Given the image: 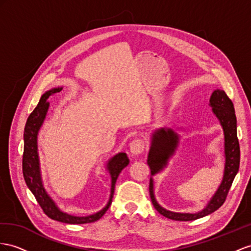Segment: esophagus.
Wrapping results in <instances>:
<instances>
[{
  "mask_svg": "<svg viewBox=\"0 0 251 251\" xmlns=\"http://www.w3.org/2000/svg\"><path fill=\"white\" fill-rule=\"evenodd\" d=\"M145 147H146L145 141L143 139L137 138L133 141H131L130 151H131V153H133V155H140V153H142L144 151Z\"/></svg>",
  "mask_w": 251,
  "mask_h": 251,
  "instance_id": "esophagus-1",
  "label": "esophagus"
}]
</instances>
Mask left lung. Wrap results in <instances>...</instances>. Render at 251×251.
Masks as SVG:
<instances>
[{"label": "left lung", "mask_w": 251, "mask_h": 251, "mask_svg": "<svg viewBox=\"0 0 251 251\" xmlns=\"http://www.w3.org/2000/svg\"><path fill=\"white\" fill-rule=\"evenodd\" d=\"M210 105L213 108L221 124L224 128L225 133V153H226V164H225V174L221 187L218 188L215 195L212 197L211 201L208 203L205 209L198 212L196 214L188 213H175V212L166 211L157 203L155 196H153L152 179L150 180V194L153 207L163 216L171 218L174 221L188 222L194 221L197 218L203 217L208 214L213 213L218 208H221L225 202L232 185L233 179L239 172L240 168V143L236 133V117L234 111L233 102L229 99V96L223 90H215L212 93L210 99ZM178 144V136L171 129H158L152 134L151 147L149 153L147 163L150 165L151 175L161 171L168 163L169 158L174 153Z\"/></svg>", "instance_id": "1"}]
</instances>
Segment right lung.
I'll list each match as a JSON object with an SVG mask.
<instances>
[{"mask_svg": "<svg viewBox=\"0 0 251 251\" xmlns=\"http://www.w3.org/2000/svg\"><path fill=\"white\" fill-rule=\"evenodd\" d=\"M60 91L61 88H57L50 90V91L44 93L41 96L39 102H38L37 107L34 109V111L29 114V117L26 121V124H25L24 128V151L22 159L23 177L28 189L34 194L36 201L39 203L44 213H46L50 218L61 223L74 225L93 223L99 221L100 218L106 213L108 208L110 207V204L112 202L115 182H117V179L122 170L126 168L128 163H129V159H128L125 152H120L108 162V170L110 172L111 175V194L109 202L101 211L93 215L78 217L63 213V212H61L57 208L54 201L50 198V196L47 194V192L44 191L42 185L39 171V159H38L37 152V134L38 130H39V128L43 123V120L46 118L49 109V101L47 100L49 99V96Z\"/></svg>", "mask_w": 251, "mask_h": 251, "instance_id": "obj_1", "label": "right lung"}]
</instances>
